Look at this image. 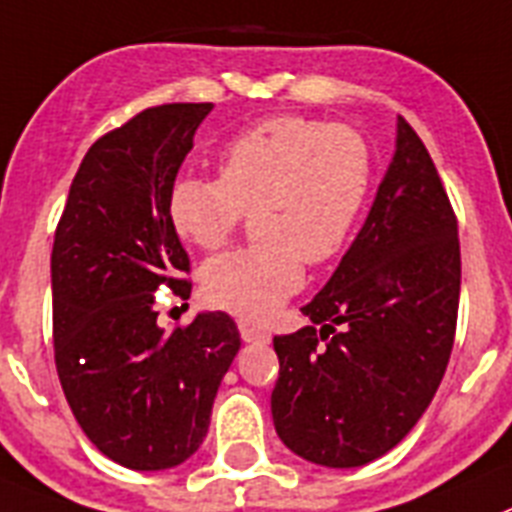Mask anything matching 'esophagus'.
Masks as SVG:
<instances>
[{"label": "esophagus", "instance_id": "obj_1", "mask_svg": "<svg viewBox=\"0 0 512 512\" xmlns=\"http://www.w3.org/2000/svg\"><path fill=\"white\" fill-rule=\"evenodd\" d=\"M239 335H242L244 342H260V345L270 342V332L252 322H239Z\"/></svg>", "mask_w": 512, "mask_h": 512}]
</instances>
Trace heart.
Masks as SVG:
<instances>
[{
	"label": "heart",
	"instance_id": "1",
	"mask_svg": "<svg viewBox=\"0 0 512 512\" xmlns=\"http://www.w3.org/2000/svg\"><path fill=\"white\" fill-rule=\"evenodd\" d=\"M371 149L361 133L278 115L239 133L219 159V180L180 177L170 221L182 239L216 252L255 213L257 244L211 260L201 273L211 306L268 319L345 247L371 190Z\"/></svg>",
	"mask_w": 512,
	"mask_h": 512
}]
</instances>
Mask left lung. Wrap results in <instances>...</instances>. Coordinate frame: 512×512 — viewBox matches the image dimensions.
<instances>
[{"instance_id": "left-lung-1", "label": "left lung", "mask_w": 512, "mask_h": 512, "mask_svg": "<svg viewBox=\"0 0 512 512\" xmlns=\"http://www.w3.org/2000/svg\"><path fill=\"white\" fill-rule=\"evenodd\" d=\"M461 291L456 213L428 149L399 115L368 219L311 324L273 337L270 410L296 456L330 469L379 459L415 428L451 358ZM320 330H316V324Z\"/></svg>"}]
</instances>
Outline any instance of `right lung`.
<instances>
[{
  "label": "right lung",
  "mask_w": 512,
  "mask_h": 512,
  "mask_svg": "<svg viewBox=\"0 0 512 512\" xmlns=\"http://www.w3.org/2000/svg\"><path fill=\"white\" fill-rule=\"evenodd\" d=\"M211 102L146 108L90 146L51 252L53 353L79 428L115 464L172 469L190 459L239 345L226 311L164 332L162 286L190 299L188 252L170 190Z\"/></svg>",
  "instance_id": "right-lung-1"
}]
</instances>
